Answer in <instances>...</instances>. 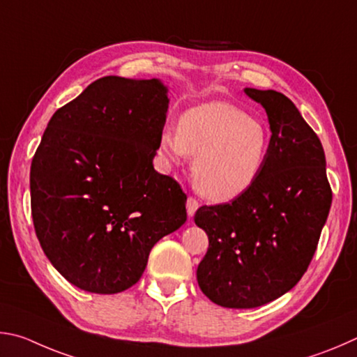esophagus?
<instances>
[{
	"mask_svg": "<svg viewBox=\"0 0 357 357\" xmlns=\"http://www.w3.org/2000/svg\"><path fill=\"white\" fill-rule=\"evenodd\" d=\"M197 208H199L197 199L196 197H188V201H186V211H188V216L195 215Z\"/></svg>",
	"mask_w": 357,
	"mask_h": 357,
	"instance_id": "esophagus-1",
	"label": "esophagus"
}]
</instances>
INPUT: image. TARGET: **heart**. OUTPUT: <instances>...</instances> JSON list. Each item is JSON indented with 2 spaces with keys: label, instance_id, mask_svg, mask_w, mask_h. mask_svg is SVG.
<instances>
[{
  "label": "heart",
  "instance_id": "obj_1",
  "mask_svg": "<svg viewBox=\"0 0 357 357\" xmlns=\"http://www.w3.org/2000/svg\"><path fill=\"white\" fill-rule=\"evenodd\" d=\"M270 152L266 125L227 102H208L185 111L178 128L165 127L158 153L167 166L196 156L192 180L211 201H230L255 183Z\"/></svg>",
  "mask_w": 357,
  "mask_h": 357
}]
</instances>
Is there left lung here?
<instances>
[{"label":"left lung","mask_w":357,"mask_h":357,"mask_svg":"<svg viewBox=\"0 0 357 357\" xmlns=\"http://www.w3.org/2000/svg\"><path fill=\"white\" fill-rule=\"evenodd\" d=\"M264 106L270 152L259 178L232 202L195 215L208 235L197 284L215 304L252 309L295 287L314 257L333 191L320 139L289 97L246 87Z\"/></svg>","instance_id":"left-lung-1"}]
</instances>
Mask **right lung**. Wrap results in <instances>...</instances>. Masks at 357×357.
Wrapping results in <instances>:
<instances>
[{
	"mask_svg": "<svg viewBox=\"0 0 357 357\" xmlns=\"http://www.w3.org/2000/svg\"><path fill=\"white\" fill-rule=\"evenodd\" d=\"M169 106L160 79L103 77L54 112L31 162V213L52 265L112 295L186 221V195L153 169Z\"/></svg>",
	"mask_w": 357,
	"mask_h": 357,
	"instance_id": "add662e5",
	"label": "right lung"
}]
</instances>
